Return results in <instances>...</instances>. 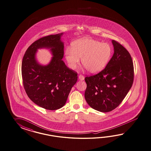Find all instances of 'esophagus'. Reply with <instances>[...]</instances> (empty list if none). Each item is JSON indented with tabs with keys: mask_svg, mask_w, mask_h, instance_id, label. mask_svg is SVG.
<instances>
[{
	"mask_svg": "<svg viewBox=\"0 0 151 151\" xmlns=\"http://www.w3.org/2000/svg\"><path fill=\"white\" fill-rule=\"evenodd\" d=\"M78 78H79V80H81V81H83V80H85V77H84L83 75H79V76H78Z\"/></svg>",
	"mask_w": 151,
	"mask_h": 151,
	"instance_id": "1",
	"label": "esophagus"
}]
</instances>
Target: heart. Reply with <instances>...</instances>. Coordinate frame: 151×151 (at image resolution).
<instances>
[{
    "mask_svg": "<svg viewBox=\"0 0 151 151\" xmlns=\"http://www.w3.org/2000/svg\"><path fill=\"white\" fill-rule=\"evenodd\" d=\"M112 48L107 43L90 38H82L72 43L71 48H67L65 58L71 69L75 70L80 63L89 73H99L106 67L112 55Z\"/></svg>",
    "mask_w": 151,
    "mask_h": 151,
    "instance_id": "obj_1",
    "label": "heart"
}]
</instances>
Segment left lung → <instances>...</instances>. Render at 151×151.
Here are the masks:
<instances>
[{
  "mask_svg": "<svg viewBox=\"0 0 151 151\" xmlns=\"http://www.w3.org/2000/svg\"><path fill=\"white\" fill-rule=\"evenodd\" d=\"M114 53L105 68L99 73L85 77V99L96 110L107 112L121 103L132 86V58L122 45L112 40Z\"/></svg>",
  "mask_w": 151,
  "mask_h": 151,
  "instance_id": "left-lung-1",
  "label": "left lung"
}]
</instances>
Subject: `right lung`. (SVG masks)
I'll return each mask as SVG.
<instances>
[{
	"mask_svg": "<svg viewBox=\"0 0 151 151\" xmlns=\"http://www.w3.org/2000/svg\"><path fill=\"white\" fill-rule=\"evenodd\" d=\"M63 33L43 37L34 42L27 50L22 63L23 83L30 99L49 110L62 107L71 89L76 83L77 74L63 61ZM48 49L52 57L47 65L38 62L39 49Z\"/></svg>",
	"mask_w": 151,
	"mask_h": 151,
	"instance_id": "obj_1",
	"label": "right lung"
}]
</instances>
